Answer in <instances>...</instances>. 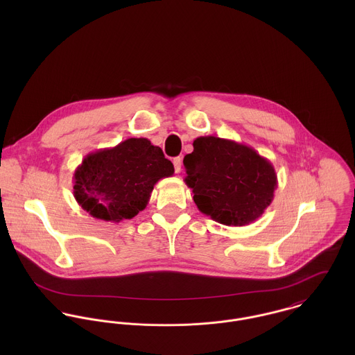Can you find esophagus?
I'll list each match as a JSON object with an SVG mask.
<instances>
[{
    "label": "esophagus",
    "instance_id": "esophagus-1",
    "mask_svg": "<svg viewBox=\"0 0 355 355\" xmlns=\"http://www.w3.org/2000/svg\"><path fill=\"white\" fill-rule=\"evenodd\" d=\"M173 166H175V172L180 173V171H182V158L180 157L173 158Z\"/></svg>",
    "mask_w": 355,
    "mask_h": 355
}]
</instances>
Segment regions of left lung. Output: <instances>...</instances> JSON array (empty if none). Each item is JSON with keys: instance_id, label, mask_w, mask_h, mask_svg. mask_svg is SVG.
I'll use <instances>...</instances> for the list:
<instances>
[{"instance_id": "obj_1", "label": "left lung", "mask_w": 355, "mask_h": 355, "mask_svg": "<svg viewBox=\"0 0 355 355\" xmlns=\"http://www.w3.org/2000/svg\"><path fill=\"white\" fill-rule=\"evenodd\" d=\"M183 159L186 184L200 211L214 221L243 227L272 203L277 175L253 148L218 137H200Z\"/></svg>"}]
</instances>
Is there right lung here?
<instances>
[{
	"instance_id": "right-lung-1",
	"label": "right lung",
	"mask_w": 355,
	"mask_h": 355,
	"mask_svg": "<svg viewBox=\"0 0 355 355\" xmlns=\"http://www.w3.org/2000/svg\"><path fill=\"white\" fill-rule=\"evenodd\" d=\"M173 172L158 146L146 138H130L83 158L73 173V197L94 218L120 223L142 211L154 184Z\"/></svg>"
}]
</instances>
